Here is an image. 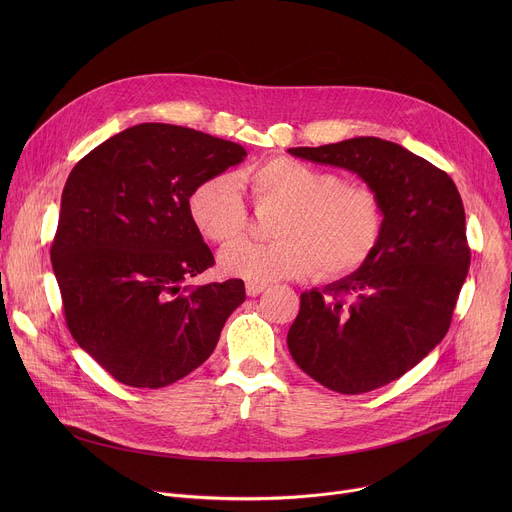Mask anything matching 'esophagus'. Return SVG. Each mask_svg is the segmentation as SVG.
<instances>
[{
    "mask_svg": "<svg viewBox=\"0 0 512 512\" xmlns=\"http://www.w3.org/2000/svg\"><path fill=\"white\" fill-rule=\"evenodd\" d=\"M267 285L265 283H257V281H249L247 285H245V289H247V296H251V298H255V296H259L261 291L265 289Z\"/></svg>",
    "mask_w": 512,
    "mask_h": 512,
    "instance_id": "34e87169",
    "label": "esophagus"
}]
</instances>
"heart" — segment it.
Wrapping results in <instances>:
<instances>
[{
  "mask_svg": "<svg viewBox=\"0 0 512 512\" xmlns=\"http://www.w3.org/2000/svg\"><path fill=\"white\" fill-rule=\"evenodd\" d=\"M261 208H279L271 243L243 241L218 257L227 275L249 281L300 277L316 265L326 277L360 269L377 251L385 231V206L369 184L342 182L332 170L271 158L243 172ZM198 231L214 243L241 239L249 225L237 180L218 174L204 180L188 200Z\"/></svg>",
  "mask_w": 512,
  "mask_h": 512,
  "instance_id": "heart-1",
  "label": "heart"
}]
</instances>
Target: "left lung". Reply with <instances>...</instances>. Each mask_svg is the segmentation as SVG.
<instances>
[{"label":"left lung","instance_id":"left-lung-1","mask_svg":"<svg viewBox=\"0 0 512 512\" xmlns=\"http://www.w3.org/2000/svg\"><path fill=\"white\" fill-rule=\"evenodd\" d=\"M287 152L354 172L383 200L373 257L322 291H304L287 332L291 356L314 381L369 393L411 371L450 328L470 267L460 192L444 170L379 137Z\"/></svg>","mask_w":512,"mask_h":512}]
</instances>
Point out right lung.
Masks as SVG:
<instances>
[{
    "instance_id": "1",
    "label": "right lung",
    "mask_w": 512,
    "mask_h": 512,
    "mask_svg": "<svg viewBox=\"0 0 512 512\" xmlns=\"http://www.w3.org/2000/svg\"><path fill=\"white\" fill-rule=\"evenodd\" d=\"M245 158L239 143L141 123L68 174L52 269L72 338L119 383L160 389L184 379L245 302L243 279L184 285L214 265L190 194Z\"/></svg>"
}]
</instances>
